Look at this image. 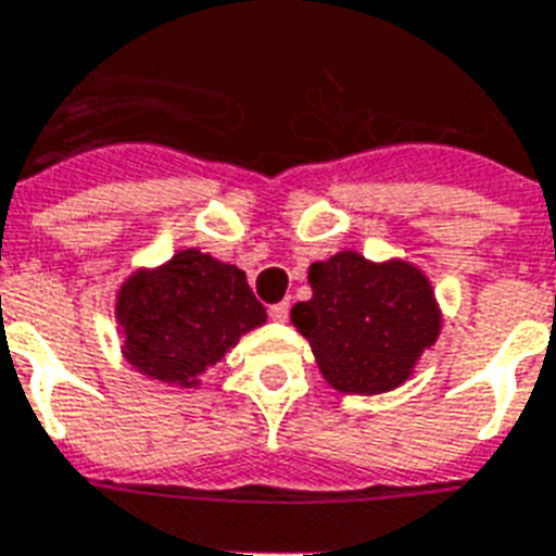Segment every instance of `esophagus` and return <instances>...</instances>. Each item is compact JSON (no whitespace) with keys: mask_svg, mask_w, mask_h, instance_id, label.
<instances>
[{"mask_svg":"<svg viewBox=\"0 0 556 556\" xmlns=\"http://www.w3.org/2000/svg\"><path fill=\"white\" fill-rule=\"evenodd\" d=\"M269 318H273V321H287V318H290V301L273 304V307H269Z\"/></svg>","mask_w":556,"mask_h":556,"instance_id":"34e87169","label":"esophagus"}]
</instances>
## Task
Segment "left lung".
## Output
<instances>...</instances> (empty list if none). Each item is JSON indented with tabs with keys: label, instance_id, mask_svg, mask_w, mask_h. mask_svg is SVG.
<instances>
[{
	"label": "left lung",
	"instance_id": "obj_1",
	"mask_svg": "<svg viewBox=\"0 0 556 556\" xmlns=\"http://www.w3.org/2000/svg\"><path fill=\"white\" fill-rule=\"evenodd\" d=\"M313 299L292 307L318 371L345 394H382L403 386L441 333L432 283L406 261L371 264L339 252L309 266Z\"/></svg>",
	"mask_w": 556,
	"mask_h": 556
}]
</instances>
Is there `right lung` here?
<instances>
[{"mask_svg":"<svg viewBox=\"0 0 556 556\" xmlns=\"http://www.w3.org/2000/svg\"><path fill=\"white\" fill-rule=\"evenodd\" d=\"M124 356L136 371L193 389L249 330L266 321L247 273L185 249L159 269L127 278L115 301Z\"/></svg>","mask_w":556,"mask_h":556,"instance_id":"obj_1","label":"right lung"}]
</instances>
